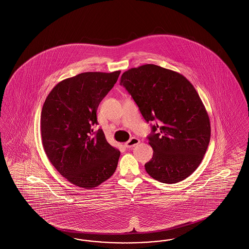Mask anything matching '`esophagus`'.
Instances as JSON below:
<instances>
[{
    "mask_svg": "<svg viewBox=\"0 0 249 249\" xmlns=\"http://www.w3.org/2000/svg\"><path fill=\"white\" fill-rule=\"evenodd\" d=\"M139 142H140V140H139L138 138L132 137L128 142H125V146H126L127 148H132V147H134L135 145H137Z\"/></svg>",
    "mask_w": 249,
    "mask_h": 249,
    "instance_id": "34e87169",
    "label": "esophagus"
}]
</instances>
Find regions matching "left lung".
I'll return each mask as SVG.
<instances>
[{
  "instance_id": "left-lung-1",
  "label": "left lung",
  "mask_w": 249,
  "mask_h": 249,
  "mask_svg": "<svg viewBox=\"0 0 249 249\" xmlns=\"http://www.w3.org/2000/svg\"><path fill=\"white\" fill-rule=\"evenodd\" d=\"M120 85L146 122L157 120L148 136L154 152L144 164L146 173L166 184L189 178L201 164L211 136L209 116L193 85L178 71L155 64L124 71Z\"/></svg>"
}]
</instances>
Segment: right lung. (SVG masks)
<instances>
[{
    "mask_svg": "<svg viewBox=\"0 0 249 249\" xmlns=\"http://www.w3.org/2000/svg\"><path fill=\"white\" fill-rule=\"evenodd\" d=\"M120 71H87L57 84L41 114V137L49 161L70 183L86 190L115 173L120 151L95 133L96 112L118 81Z\"/></svg>",
    "mask_w": 249,
    "mask_h": 249,
    "instance_id": "1",
    "label": "right lung"
}]
</instances>
